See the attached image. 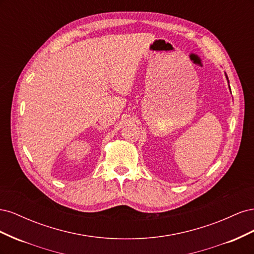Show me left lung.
<instances>
[{
	"instance_id": "obj_1",
	"label": "left lung",
	"mask_w": 254,
	"mask_h": 254,
	"mask_svg": "<svg viewBox=\"0 0 254 254\" xmlns=\"http://www.w3.org/2000/svg\"><path fill=\"white\" fill-rule=\"evenodd\" d=\"M225 75H226V78H227V80H228V83H229V79H228V76H227V74L225 73ZM229 90H230V92H231V89H230V84H229Z\"/></svg>"
}]
</instances>
